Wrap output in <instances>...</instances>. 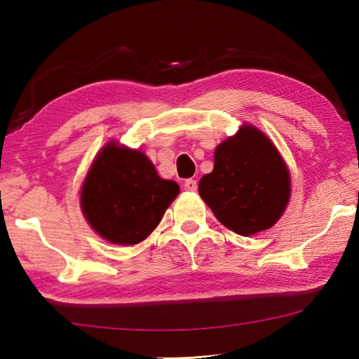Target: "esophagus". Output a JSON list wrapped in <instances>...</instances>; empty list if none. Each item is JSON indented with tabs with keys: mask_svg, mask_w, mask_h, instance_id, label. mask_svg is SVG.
Listing matches in <instances>:
<instances>
[{
	"mask_svg": "<svg viewBox=\"0 0 359 359\" xmlns=\"http://www.w3.org/2000/svg\"><path fill=\"white\" fill-rule=\"evenodd\" d=\"M184 188L187 189V191H191V193L197 191V180H194V179H188V180H185Z\"/></svg>",
	"mask_w": 359,
	"mask_h": 359,
	"instance_id": "1",
	"label": "esophagus"
}]
</instances>
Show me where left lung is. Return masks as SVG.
<instances>
[{
	"label": "left lung",
	"mask_w": 359,
	"mask_h": 359,
	"mask_svg": "<svg viewBox=\"0 0 359 359\" xmlns=\"http://www.w3.org/2000/svg\"><path fill=\"white\" fill-rule=\"evenodd\" d=\"M199 194L224 226L241 236L269 230L290 199V172L279 151L257 128L243 125L215 151V170Z\"/></svg>",
	"instance_id": "8db88e82"
}]
</instances>
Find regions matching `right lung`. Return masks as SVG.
<instances>
[{"label":"right lung","mask_w":359,"mask_h":359,"mask_svg":"<svg viewBox=\"0 0 359 359\" xmlns=\"http://www.w3.org/2000/svg\"><path fill=\"white\" fill-rule=\"evenodd\" d=\"M179 193V185L160 177L143 152L111 142L90 165L80 203L103 239L135 245L154 231Z\"/></svg>","instance_id":"obj_1"}]
</instances>
